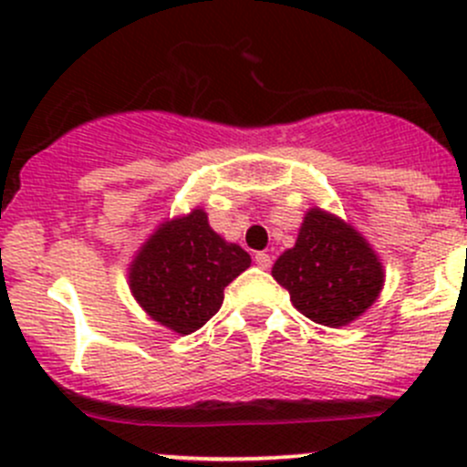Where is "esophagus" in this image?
I'll use <instances>...</instances> for the list:
<instances>
[{
    "label": "esophagus",
    "instance_id": "esophagus-1",
    "mask_svg": "<svg viewBox=\"0 0 467 467\" xmlns=\"http://www.w3.org/2000/svg\"><path fill=\"white\" fill-rule=\"evenodd\" d=\"M255 264L260 268H264V271H266V268H271L273 260H271V255H268V253H255Z\"/></svg>",
    "mask_w": 467,
    "mask_h": 467
}]
</instances>
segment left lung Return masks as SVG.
<instances>
[{"mask_svg":"<svg viewBox=\"0 0 467 467\" xmlns=\"http://www.w3.org/2000/svg\"><path fill=\"white\" fill-rule=\"evenodd\" d=\"M271 273L300 314L327 327L361 317L384 282L366 239L318 207L307 212L296 246L277 257Z\"/></svg>","mask_w":467,"mask_h":467,"instance_id":"left-lung-1","label":"left lung"}]
</instances>
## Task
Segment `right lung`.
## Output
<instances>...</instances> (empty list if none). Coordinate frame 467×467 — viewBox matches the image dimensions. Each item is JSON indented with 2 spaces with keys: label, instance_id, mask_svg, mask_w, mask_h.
I'll return each instance as SVG.
<instances>
[{
  "label": "right lung",
  "instance_id": "add662e5",
  "mask_svg": "<svg viewBox=\"0 0 467 467\" xmlns=\"http://www.w3.org/2000/svg\"><path fill=\"white\" fill-rule=\"evenodd\" d=\"M251 255L210 228L203 210L164 223L130 264V291L153 321L192 334L219 312Z\"/></svg>",
  "mask_w": 467,
  "mask_h": 467
}]
</instances>
